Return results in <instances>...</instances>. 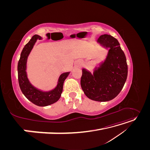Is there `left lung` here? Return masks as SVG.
<instances>
[{"mask_svg": "<svg viewBox=\"0 0 150 150\" xmlns=\"http://www.w3.org/2000/svg\"><path fill=\"white\" fill-rule=\"evenodd\" d=\"M97 42L109 48L108 55L93 73L82 69L81 86L88 98L96 101H108L116 97L122 90L128 76V65L119 42L108 34L101 35Z\"/></svg>", "mask_w": 150, "mask_h": 150, "instance_id": "1", "label": "left lung"}]
</instances>
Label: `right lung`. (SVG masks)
<instances>
[{"label": "right lung", "instance_id": "add662e5", "mask_svg": "<svg viewBox=\"0 0 150 150\" xmlns=\"http://www.w3.org/2000/svg\"><path fill=\"white\" fill-rule=\"evenodd\" d=\"M38 39H42L39 35H34L22 49L17 66L18 80L21 91L29 100L39 106H46L57 102L59 99L63 89V84L70 72H64L58 79L56 87L49 91H42L32 84L26 72L27 61L31 50Z\"/></svg>", "mask_w": 150, "mask_h": 150}]
</instances>
